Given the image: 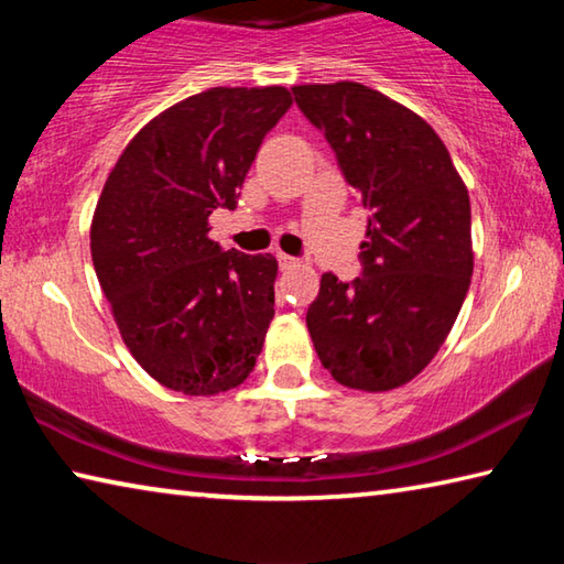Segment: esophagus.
<instances>
[{
	"instance_id": "34e87169",
	"label": "esophagus",
	"mask_w": 564,
	"mask_h": 564,
	"mask_svg": "<svg viewBox=\"0 0 564 564\" xmlns=\"http://www.w3.org/2000/svg\"><path fill=\"white\" fill-rule=\"evenodd\" d=\"M279 265L281 269H295L299 265V261L293 259V256H285V253H279Z\"/></svg>"
}]
</instances>
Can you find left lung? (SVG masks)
I'll list each match as a JSON object with an SVG mask.
<instances>
[{
    "label": "left lung",
    "mask_w": 564,
    "mask_h": 564,
    "mask_svg": "<svg viewBox=\"0 0 564 564\" xmlns=\"http://www.w3.org/2000/svg\"><path fill=\"white\" fill-rule=\"evenodd\" d=\"M373 216L362 275L323 273L305 313L340 386L386 393L413 380L451 333L473 275L470 196L431 123L358 82L293 87Z\"/></svg>",
    "instance_id": "obj_1"
}]
</instances>
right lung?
I'll return each instance as SVG.
<instances>
[{
  "instance_id": "right-lung-1",
  "label": "right lung",
  "mask_w": 564,
  "mask_h": 564,
  "mask_svg": "<svg viewBox=\"0 0 564 564\" xmlns=\"http://www.w3.org/2000/svg\"><path fill=\"white\" fill-rule=\"evenodd\" d=\"M285 87H214L133 137L94 208L91 261L127 348L161 386L216 395L241 386L273 321L271 253L221 251L214 208H236Z\"/></svg>"
}]
</instances>
